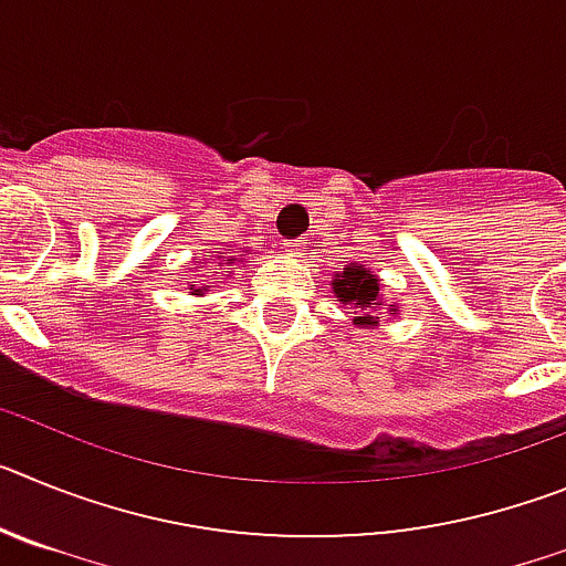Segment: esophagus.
<instances>
[{"label":"esophagus","instance_id":"esophagus-1","mask_svg":"<svg viewBox=\"0 0 566 566\" xmlns=\"http://www.w3.org/2000/svg\"><path fill=\"white\" fill-rule=\"evenodd\" d=\"M286 252L292 258H300V254L306 252V240H292V243H286Z\"/></svg>","mask_w":566,"mask_h":566}]
</instances>
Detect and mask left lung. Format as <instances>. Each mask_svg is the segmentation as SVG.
<instances>
[{
  "label": "left lung",
  "mask_w": 566,
  "mask_h": 566,
  "mask_svg": "<svg viewBox=\"0 0 566 566\" xmlns=\"http://www.w3.org/2000/svg\"><path fill=\"white\" fill-rule=\"evenodd\" d=\"M334 294H337L343 303H352L354 308H363V314L357 317L359 326H371L379 317H374V308L382 306L379 303V283L374 274L365 272L363 266L352 263L339 274V280H334Z\"/></svg>",
  "instance_id": "8db88e82"
}]
</instances>
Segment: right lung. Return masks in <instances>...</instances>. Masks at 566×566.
I'll use <instances>...</instances> for the list:
<instances>
[{
	"label": "right lung",
	"mask_w": 566,
	"mask_h": 566,
	"mask_svg": "<svg viewBox=\"0 0 566 566\" xmlns=\"http://www.w3.org/2000/svg\"><path fill=\"white\" fill-rule=\"evenodd\" d=\"M195 292H201V289H195Z\"/></svg>",
	"instance_id": "add662e5"
}]
</instances>
